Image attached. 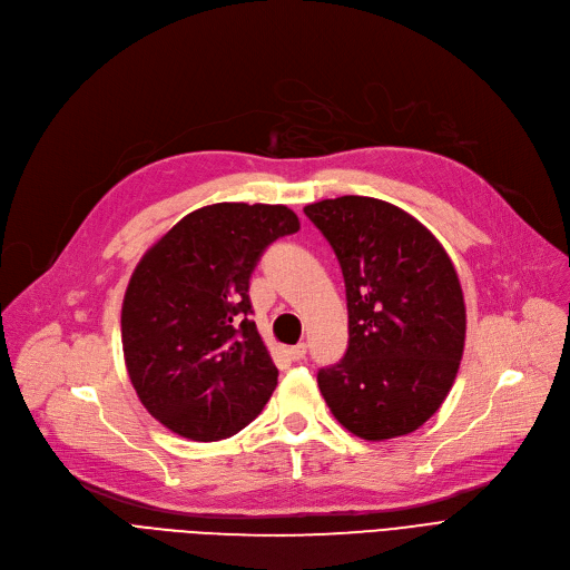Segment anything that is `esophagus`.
<instances>
[{"label": "esophagus", "instance_id": "34e87169", "mask_svg": "<svg viewBox=\"0 0 570 570\" xmlns=\"http://www.w3.org/2000/svg\"><path fill=\"white\" fill-rule=\"evenodd\" d=\"M305 353H307V344L305 342H297L295 346L288 348V355L293 357V361H301V357H305Z\"/></svg>", "mask_w": 570, "mask_h": 570}]
</instances>
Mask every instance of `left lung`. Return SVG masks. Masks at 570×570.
Returning <instances> with one entry per match:
<instances>
[{
    "mask_svg": "<svg viewBox=\"0 0 570 570\" xmlns=\"http://www.w3.org/2000/svg\"><path fill=\"white\" fill-rule=\"evenodd\" d=\"M346 284L348 348L318 387L355 436L383 441L428 423L460 370L466 309L451 256L404 209L370 196L305 207Z\"/></svg>",
    "mask_w": 570,
    "mask_h": 570,
    "instance_id": "obj_1",
    "label": "left lung"
}]
</instances>
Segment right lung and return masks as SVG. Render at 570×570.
Masks as SVG:
<instances>
[{
    "label": "right lung",
    "instance_id": "right-lung-1",
    "mask_svg": "<svg viewBox=\"0 0 570 570\" xmlns=\"http://www.w3.org/2000/svg\"><path fill=\"white\" fill-rule=\"evenodd\" d=\"M301 230L286 205L215 203L179 219L136 265L122 348L142 406L170 432L219 441L247 428L277 385L249 318L267 245Z\"/></svg>",
    "mask_w": 570,
    "mask_h": 570
}]
</instances>
